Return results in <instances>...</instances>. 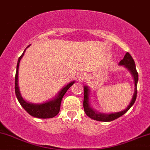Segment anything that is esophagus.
Instances as JSON below:
<instances>
[{
	"mask_svg": "<svg viewBox=\"0 0 150 150\" xmlns=\"http://www.w3.org/2000/svg\"><path fill=\"white\" fill-rule=\"evenodd\" d=\"M85 79H86V76H85V75H80V77H79V80H80V81H83V80H85Z\"/></svg>",
	"mask_w": 150,
	"mask_h": 150,
	"instance_id": "1",
	"label": "esophagus"
}]
</instances>
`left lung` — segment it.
Wrapping results in <instances>:
<instances>
[{
    "mask_svg": "<svg viewBox=\"0 0 150 150\" xmlns=\"http://www.w3.org/2000/svg\"><path fill=\"white\" fill-rule=\"evenodd\" d=\"M120 65H125L126 67H127L130 72L134 76V83H135V88H134V93L133 95L132 100L130 104L128 105L126 110H123V111L120 112L116 113H112L110 115H105L101 114V113H97L95 112L92 108H90L88 103V95H89V91L87 87L84 88V100H83V108L85 112L89 117L92 118V119L95 120L97 121H101V122H110L114 120H116L117 118L120 117L122 115H123L125 113H126L128 111L133 104L135 102L137 98V82H138V72L137 71L135 63H134V60H133L132 57L129 52H127L125 55L123 60H122L120 62Z\"/></svg>",
    "mask_w": 150,
    "mask_h": 150,
    "instance_id": "8db88e82",
    "label": "left lung"
}]
</instances>
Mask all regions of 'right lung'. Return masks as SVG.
I'll return each instance as SVG.
<instances>
[{"label":"right lung","mask_w":150,"mask_h":150,"mask_svg":"<svg viewBox=\"0 0 150 150\" xmlns=\"http://www.w3.org/2000/svg\"><path fill=\"white\" fill-rule=\"evenodd\" d=\"M29 46L30 45L28 46V47H29ZM25 51V50L24 52H23L22 55L19 57L18 60L16 77H15V92H16V97H17L18 100V102L20 103V104L21 105V106L25 110V111L27 112L28 114L32 115L33 117H35L38 118H42V119L54 117L56 116V115L59 113V112H60V104H61V101L64 95L66 93L67 90L73 85L75 81L71 82V83L66 85L65 88H62V90H60V92L59 93L58 95H57L56 98H55L54 100H50V101L40 105L30 104V103H26V102L23 99L22 97H21V93H20L19 91L18 84L19 63L21 58H22V57L23 56Z\"/></svg>","instance_id":"obj_1"}]
</instances>
